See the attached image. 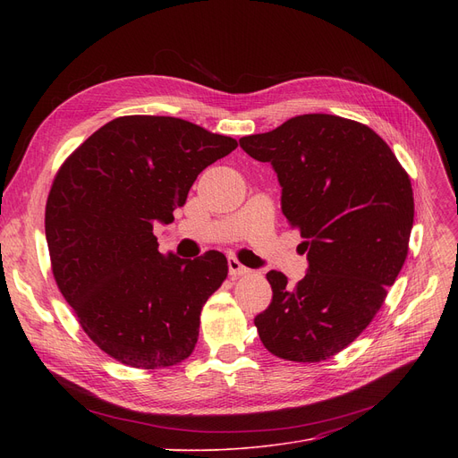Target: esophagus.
<instances>
[{"instance_id":"1","label":"esophagus","mask_w":458,"mask_h":458,"mask_svg":"<svg viewBox=\"0 0 458 458\" xmlns=\"http://www.w3.org/2000/svg\"><path fill=\"white\" fill-rule=\"evenodd\" d=\"M228 271H230V276H247L250 273V269L245 267L243 263L233 256L228 258Z\"/></svg>"}]
</instances>
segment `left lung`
Here are the masks:
<instances>
[{
    "label": "left lung",
    "instance_id": "obj_1",
    "mask_svg": "<svg viewBox=\"0 0 458 458\" xmlns=\"http://www.w3.org/2000/svg\"><path fill=\"white\" fill-rule=\"evenodd\" d=\"M271 163L282 211L304 237L308 273L293 287L269 271L273 301L254 325L269 352L321 362L351 345L388 295L408 254L414 192L395 154L371 128L311 113L239 139Z\"/></svg>",
    "mask_w": 458,
    "mask_h": 458
}]
</instances>
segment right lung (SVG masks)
Masks as SVG:
<instances>
[{"label":"right lung","mask_w":458,"mask_h":458,"mask_svg":"<svg viewBox=\"0 0 458 458\" xmlns=\"http://www.w3.org/2000/svg\"><path fill=\"white\" fill-rule=\"evenodd\" d=\"M237 140L174 116H118L72 152L46 202L52 273L89 338L116 362L159 369L195 351L200 311L228 275L223 252L157 250L204 168Z\"/></svg>","instance_id":"1"}]
</instances>
